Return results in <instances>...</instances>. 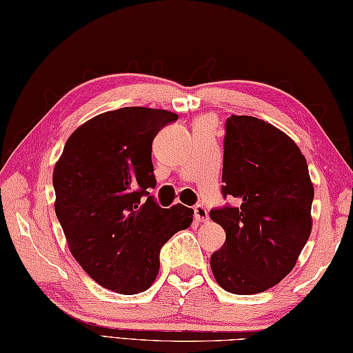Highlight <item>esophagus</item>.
I'll use <instances>...</instances> for the list:
<instances>
[{
  "label": "esophagus",
  "instance_id": "esophagus-1",
  "mask_svg": "<svg viewBox=\"0 0 353 353\" xmlns=\"http://www.w3.org/2000/svg\"><path fill=\"white\" fill-rule=\"evenodd\" d=\"M194 218L196 221H208L209 219L208 209L204 208L203 204H195V206H194Z\"/></svg>",
  "mask_w": 353,
  "mask_h": 353
}]
</instances>
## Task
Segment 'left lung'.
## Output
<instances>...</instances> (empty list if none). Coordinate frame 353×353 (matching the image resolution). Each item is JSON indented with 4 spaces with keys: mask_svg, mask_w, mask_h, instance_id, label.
<instances>
[{
    "mask_svg": "<svg viewBox=\"0 0 353 353\" xmlns=\"http://www.w3.org/2000/svg\"><path fill=\"white\" fill-rule=\"evenodd\" d=\"M224 199L236 206L210 210L225 230L210 257L215 280L234 294L265 292L296 265L311 233L314 188L299 147L280 129L251 116L225 121Z\"/></svg>",
    "mask_w": 353,
    "mask_h": 353,
    "instance_id": "8db88e82",
    "label": "left lung"
}]
</instances>
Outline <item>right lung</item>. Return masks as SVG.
<instances>
[{
    "label": "right lung",
    "mask_w": 353,
    "mask_h": 353,
    "mask_svg": "<svg viewBox=\"0 0 353 353\" xmlns=\"http://www.w3.org/2000/svg\"><path fill=\"white\" fill-rule=\"evenodd\" d=\"M177 119L143 106L99 114L69 137L55 163V214L69 250L105 289H149L163 243L192 223V209H162L149 192L157 186L152 143Z\"/></svg>",
    "instance_id": "obj_1"
}]
</instances>
